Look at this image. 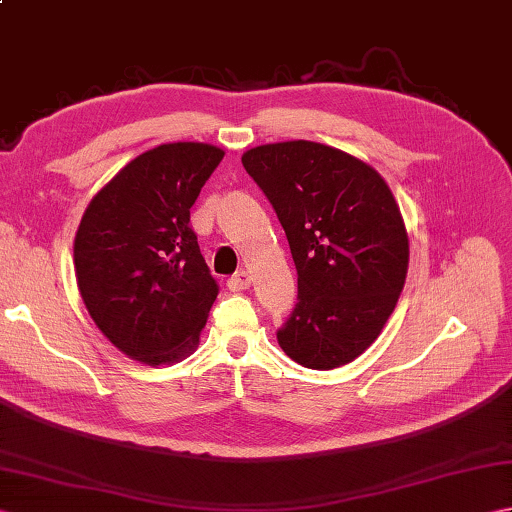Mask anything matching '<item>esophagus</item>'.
Segmentation results:
<instances>
[{
	"mask_svg": "<svg viewBox=\"0 0 512 512\" xmlns=\"http://www.w3.org/2000/svg\"><path fill=\"white\" fill-rule=\"evenodd\" d=\"M226 286L231 292H242L250 286V275L246 273V270H239V273H235L233 277H228Z\"/></svg>",
	"mask_w": 512,
	"mask_h": 512,
	"instance_id": "34e87169",
	"label": "esophagus"
}]
</instances>
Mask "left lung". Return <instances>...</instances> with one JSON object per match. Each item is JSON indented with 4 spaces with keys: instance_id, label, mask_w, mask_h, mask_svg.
I'll return each mask as SVG.
<instances>
[{
    "instance_id": "left-lung-1",
    "label": "left lung",
    "mask_w": 512,
    "mask_h": 512,
    "mask_svg": "<svg viewBox=\"0 0 512 512\" xmlns=\"http://www.w3.org/2000/svg\"><path fill=\"white\" fill-rule=\"evenodd\" d=\"M242 165L273 204L297 266L281 350L310 369L354 361L378 339L407 277L409 239L387 182L310 140L248 149Z\"/></svg>"
}]
</instances>
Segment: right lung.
Here are the masks:
<instances>
[{
	"label": "right lung",
	"instance_id": "right-lung-1",
	"mask_svg": "<svg viewBox=\"0 0 512 512\" xmlns=\"http://www.w3.org/2000/svg\"><path fill=\"white\" fill-rule=\"evenodd\" d=\"M222 158L204 143L149 149L83 213L74 239L83 303L107 339L140 363L191 354L220 292L189 209Z\"/></svg>",
	"mask_w": 512,
	"mask_h": 512
}]
</instances>
